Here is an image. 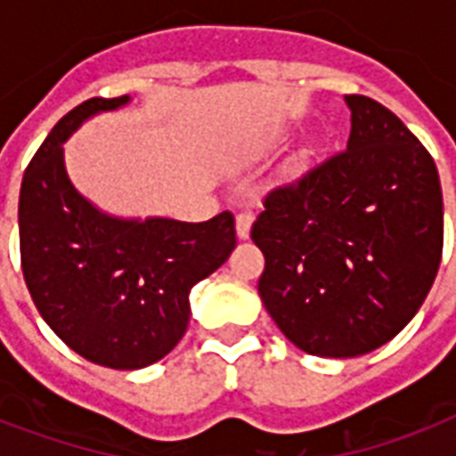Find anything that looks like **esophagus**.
<instances>
[{
	"mask_svg": "<svg viewBox=\"0 0 456 456\" xmlns=\"http://www.w3.org/2000/svg\"><path fill=\"white\" fill-rule=\"evenodd\" d=\"M250 227H253V215H250L248 210H243V213L236 215V236H239V239H248Z\"/></svg>",
	"mask_w": 456,
	"mask_h": 456,
	"instance_id": "1",
	"label": "esophagus"
}]
</instances>
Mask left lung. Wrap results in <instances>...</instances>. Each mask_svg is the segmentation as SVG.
<instances>
[{"instance_id": "8db88e82", "label": "left lung", "mask_w": 456, "mask_h": 456, "mask_svg": "<svg viewBox=\"0 0 456 456\" xmlns=\"http://www.w3.org/2000/svg\"><path fill=\"white\" fill-rule=\"evenodd\" d=\"M346 151L274 189L250 236L257 293L286 338L317 357L367 354L410 324L443 256L431 153L374 99L346 96Z\"/></svg>"}]
</instances>
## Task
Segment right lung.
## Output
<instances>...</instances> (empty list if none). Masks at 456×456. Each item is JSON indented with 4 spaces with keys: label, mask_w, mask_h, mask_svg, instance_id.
<instances>
[{
    "label": "right lung",
    "mask_w": 456,
    "mask_h": 456,
    "mask_svg": "<svg viewBox=\"0 0 456 456\" xmlns=\"http://www.w3.org/2000/svg\"><path fill=\"white\" fill-rule=\"evenodd\" d=\"M130 102L99 96L61 118L18 199L23 277L42 319L85 360L127 371L177 346L191 314L189 293L236 246L227 210L208 222L118 217L75 189L63 144L85 120Z\"/></svg>",
    "instance_id": "obj_1"
}]
</instances>
